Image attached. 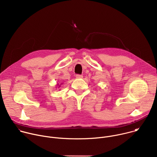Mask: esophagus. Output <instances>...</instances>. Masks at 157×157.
Segmentation results:
<instances>
[{
	"mask_svg": "<svg viewBox=\"0 0 157 157\" xmlns=\"http://www.w3.org/2000/svg\"><path fill=\"white\" fill-rule=\"evenodd\" d=\"M76 78H78V79H81V78H82V76L81 75H76Z\"/></svg>",
	"mask_w": 157,
	"mask_h": 157,
	"instance_id": "obj_1",
	"label": "esophagus"
}]
</instances>
